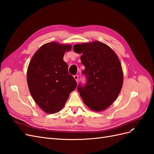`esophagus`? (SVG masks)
Instances as JSON below:
<instances>
[{"instance_id": "esophagus-1", "label": "esophagus", "mask_w": 154, "mask_h": 154, "mask_svg": "<svg viewBox=\"0 0 154 154\" xmlns=\"http://www.w3.org/2000/svg\"><path fill=\"white\" fill-rule=\"evenodd\" d=\"M74 78L76 80V82H78V74H76V75H74Z\"/></svg>"}]
</instances>
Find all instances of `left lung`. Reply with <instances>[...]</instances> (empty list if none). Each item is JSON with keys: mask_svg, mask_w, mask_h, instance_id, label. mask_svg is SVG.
I'll use <instances>...</instances> for the list:
<instances>
[{"mask_svg": "<svg viewBox=\"0 0 154 154\" xmlns=\"http://www.w3.org/2000/svg\"><path fill=\"white\" fill-rule=\"evenodd\" d=\"M74 52L82 54L85 84L77 89L85 105L94 111L103 110L113 103L123 85V71L117 55L98 41L74 45Z\"/></svg>", "mask_w": 154, "mask_h": 154, "instance_id": "8db88e82", "label": "left lung"}]
</instances>
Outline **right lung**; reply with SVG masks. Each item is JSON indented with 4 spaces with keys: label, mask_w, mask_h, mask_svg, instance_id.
Returning a JSON list of instances; mask_svg holds the SVG:
<instances>
[{
    "label": "right lung",
    "mask_w": 154,
    "mask_h": 154,
    "mask_svg": "<svg viewBox=\"0 0 154 154\" xmlns=\"http://www.w3.org/2000/svg\"><path fill=\"white\" fill-rule=\"evenodd\" d=\"M71 49V45L57 42L44 44L29 64L27 81L30 93L36 104L47 113L61 110L77 85L63 59L65 52Z\"/></svg>",
    "instance_id": "add662e5"
}]
</instances>
